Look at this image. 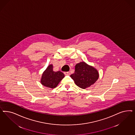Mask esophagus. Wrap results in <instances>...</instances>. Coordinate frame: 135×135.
<instances>
[{"instance_id": "34e87169", "label": "esophagus", "mask_w": 135, "mask_h": 135, "mask_svg": "<svg viewBox=\"0 0 135 135\" xmlns=\"http://www.w3.org/2000/svg\"><path fill=\"white\" fill-rule=\"evenodd\" d=\"M64 74L65 75H69L70 74V72L69 71H67V72H64Z\"/></svg>"}]
</instances>
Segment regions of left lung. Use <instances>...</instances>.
I'll list each match as a JSON object with an SVG mask.
<instances>
[{"mask_svg": "<svg viewBox=\"0 0 135 135\" xmlns=\"http://www.w3.org/2000/svg\"><path fill=\"white\" fill-rule=\"evenodd\" d=\"M70 77L78 87L85 89L95 83L99 77L97 70L84 62H80L75 66L74 74Z\"/></svg>", "mask_w": 135, "mask_h": 135, "instance_id": "1", "label": "left lung"}]
</instances>
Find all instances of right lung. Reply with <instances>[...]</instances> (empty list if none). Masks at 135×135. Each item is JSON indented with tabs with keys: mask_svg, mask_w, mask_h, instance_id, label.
<instances>
[{
	"mask_svg": "<svg viewBox=\"0 0 135 135\" xmlns=\"http://www.w3.org/2000/svg\"><path fill=\"white\" fill-rule=\"evenodd\" d=\"M64 77L65 75L60 71H54L53 66L51 65H49L44 72L41 83L46 87L54 88L57 86Z\"/></svg>",
	"mask_w": 135,
	"mask_h": 135,
	"instance_id": "right-lung-1",
	"label": "right lung"
}]
</instances>
